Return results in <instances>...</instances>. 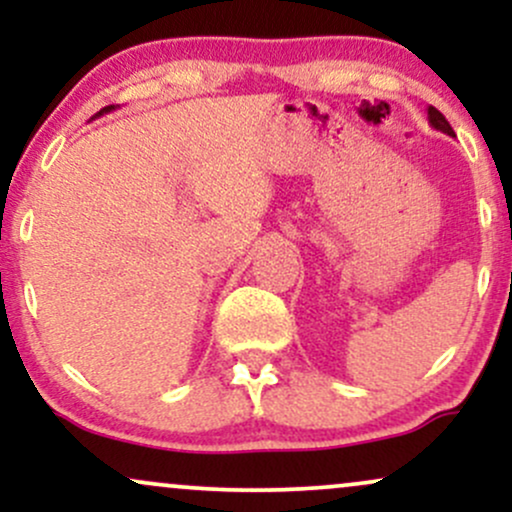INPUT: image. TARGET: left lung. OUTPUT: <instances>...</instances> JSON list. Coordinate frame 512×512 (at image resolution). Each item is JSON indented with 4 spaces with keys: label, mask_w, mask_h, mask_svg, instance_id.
Masks as SVG:
<instances>
[{
    "label": "left lung",
    "mask_w": 512,
    "mask_h": 512,
    "mask_svg": "<svg viewBox=\"0 0 512 512\" xmlns=\"http://www.w3.org/2000/svg\"><path fill=\"white\" fill-rule=\"evenodd\" d=\"M428 125H431L433 129H438V132L450 134V137H455V132H452L450 122L445 120L443 113H440V110L433 108V105H428Z\"/></svg>",
    "instance_id": "obj_1"
}]
</instances>
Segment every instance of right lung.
Returning a JSON list of instances; mask_svg holds the SVG:
<instances>
[{
	"mask_svg": "<svg viewBox=\"0 0 512 512\" xmlns=\"http://www.w3.org/2000/svg\"><path fill=\"white\" fill-rule=\"evenodd\" d=\"M110 110H115V105H108V108H103L101 113H96V117H101V115H105V113H110Z\"/></svg>",
	"mask_w": 512,
	"mask_h": 512,
	"instance_id": "obj_1",
	"label": "right lung"
}]
</instances>
